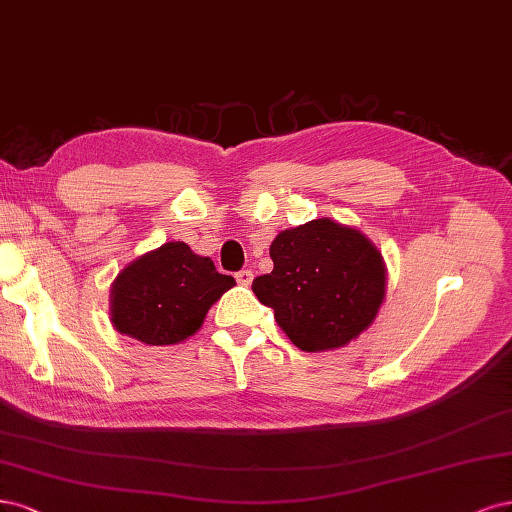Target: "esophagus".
Returning a JSON list of instances; mask_svg holds the SVG:
<instances>
[{
	"mask_svg": "<svg viewBox=\"0 0 512 512\" xmlns=\"http://www.w3.org/2000/svg\"><path fill=\"white\" fill-rule=\"evenodd\" d=\"M236 280H238V283L240 285H251L253 283V272L251 270H240L238 274H236Z\"/></svg>",
	"mask_w": 512,
	"mask_h": 512,
	"instance_id": "esophagus-1",
	"label": "esophagus"
}]
</instances>
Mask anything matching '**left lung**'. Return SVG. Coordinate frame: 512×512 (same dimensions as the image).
I'll list each match as a JSON object with an SVG mask.
<instances>
[{
	"label": "left lung",
	"mask_w": 512,
	"mask_h": 512,
	"mask_svg": "<svg viewBox=\"0 0 512 512\" xmlns=\"http://www.w3.org/2000/svg\"><path fill=\"white\" fill-rule=\"evenodd\" d=\"M270 257L274 270L253 280V293L298 349H340L376 319L385 263L359 229L315 219L280 232Z\"/></svg>",
	"instance_id": "left-lung-1"
}]
</instances>
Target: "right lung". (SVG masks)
Listing matches in <instances>:
<instances>
[{
    "label": "right lung",
    "mask_w": 512,
    "mask_h": 512,
    "mask_svg": "<svg viewBox=\"0 0 512 512\" xmlns=\"http://www.w3.org/2000/svg\"><path fill=\"white\" fill-rule=\"evenodd\" d=\"M236 280L185 242H166L131 261L110 289V319L144 344H178L202 327L206 312Z\"/></svg>",
    "instance_id": "obj_1"
}]
</instances>
